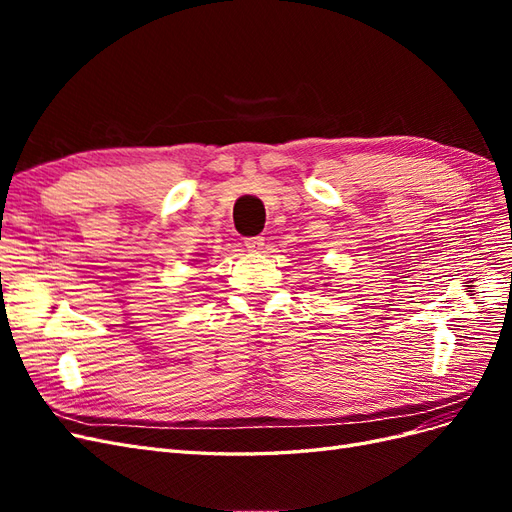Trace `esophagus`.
<instances>
[{
    "label": "esophagus",
    "instance_id": "34e87169",
    "mask_svg": "<svg viewBox=\"0 0 512 512\" xmlns=\"http://www.w3.org/2000/svg\"><path fill=\"white\" fill-rule=\"evenodd\" d=\"M245 247L250 252H260L265 247V237H247L245 239Z\"/></svg>",
    "mask_w": 512,
    "mask_h": 512
}]
</instances>
